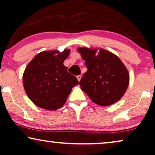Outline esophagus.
<instances>
[{
  "instance_id": "esophagus-1",
  "label": "esophagus",
  "mask_w": 155,
  "mask_h": 155,
  "mask_svg": "<svg viewBox=\"0 0 155 155\" xmlns=\"http://www.w3.org/2000/svg\"><path fill=\"white\" fill-rule=\"evenodd\" d=\"M81 78H82V76L81 75H78L77 76V79H78V81H80V80H81Z\"/></svg>"
}]
</instances>
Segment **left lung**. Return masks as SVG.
Here are the masks:
<instances>
[{
    "instance_id": "left-lung-1",
    "label": "left lung",
    "mask_w": 155,
    "mask_h": 155,
    "mask_svg": "<svg viewBox=\"0 0 155 155\" xmlns=\"http://www.w3.org/2000/svg\"><path fill=\"white\" fill-rule=\"evenodd\" d=\"M99 50L96 56L97 49L78 48L87 68L80 85L91 100L104 107L113 104L124 96L129 84V73L118 56Z\"/></svg>"
}]
</instances>
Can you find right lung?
Instances as JSON below:
<instances>
[{
    "label": "right lung",
    "instance_id": "add662e5",
    "mask_svg": "<svg viewBox=\"0 0 155 155\" xmlns=\"http://www.w3.org/2000/svg\"><path fill=\"white\" fill-rule=\"evenodd\" d=\"M55 53L58 55L54 56ZM70 50L42 51L34 57L23 74V86L31 101L42 109L54 111L65 103L77 78L67 71L63 62Z\"/></svg>",
    "mask_w": 155,
    "mask_h": 155
}]
</instances>
